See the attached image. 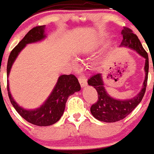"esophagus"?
<instances>
[{
    "mask_svg": "<svg viewBox=\"0 0 154 154\" xmlns=\"http://www.w3.org/2000/svg\"><path fill=\"white\" fill-rule=\"evenodd\" d=\"M79 82L80 85H81V86L82 88H84V87H85L87 85V80L85 76H80L79 78Z\"/></svg>",
    "mask_w": 154,
    "mask_h": 154,
    "instance_id": "34e87169",
    "label": "esophagus"
}]
</instances>
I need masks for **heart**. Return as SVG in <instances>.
Wrapping results in <instances>:
<instances>
[{"instance_id": "obj_1", "label": "heart", "mask_w": 154, "mask_h": 154, "mask_svg": "<svg viewBox=\"0 0 154 154\" xmlns=\"http://www.w3.org/2000/svg\"><path fill=\"white\" fill-rule=\"evenodd\" d=\"M108 37H109V34H108V33H101V34H99L96 38H95V39H94L92 43H89V44H88L87 46H85L83 50H84L85 53H91V52L94 51V49H96L98 46L104 44V43L107 41V39H108Z\"/></svg>"}]
</instances>
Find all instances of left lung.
I'll use <instances>...</instances> for the list:
<instances>
[{
	"instance_id": "obj_1",
	"label": "left lung",
	"mask_w": 154,
	"mask_h": 154,
	"mask_svg": "<svg viewBox=\"0 0 154 154\" xmlns=\"http://www.w3.org/2000/svg\"><path fill=\"white\" fill-rule=\"evenodd\" d=\"M121 34L123 36V40L120 46L133 49L145 59V78L140 92L131 98L125 100L116 99L107 92L101 73L94 75L88 80V84L96 89L98 96L97 102L94 103L91 107L90 111L91 115L98 121L107 123L116 122L126 118L141 101L146 91L147 83L149 70V59L147 53L142 46L141 43L137 35L132 32L131 29L128 27H124L121 31Z\"/></svg>"
}]
</instances>
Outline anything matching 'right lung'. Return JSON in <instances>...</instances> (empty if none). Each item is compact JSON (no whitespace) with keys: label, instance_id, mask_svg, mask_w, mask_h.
<instances>
[{"label":"right lung","instance_id":"obj_1","mask_svg":"<svg viewBox=\"0 0 154 154\" xmlns=\"http://www.w3.org/2000/svg\"><path fill=\"white\" fill-rule=\"evenodd\" d=\"M46 26H39L33 28L26 33L23 39L11 51L8 58L7 66V76L9 77L11 68L20 53L29 43L40 42L46 38ZM81 86L78 79L73 75H62L58 78L57 82L46 101L39 108L35 109H26L20 106L11 95L8 80V91L10 101L19 113V115L26 121L37 126H49L56 123L63 116L68 98L79 91Z\"/></svg>","mask_w":154,"mask_h":154}]
</instances>
